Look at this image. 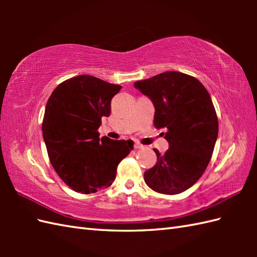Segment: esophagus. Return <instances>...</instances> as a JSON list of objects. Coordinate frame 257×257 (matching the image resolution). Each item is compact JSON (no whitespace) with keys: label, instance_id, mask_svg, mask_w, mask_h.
<instances>
[{"label":"esophagus","instance_id":"1","mask_svg":"<svg viewBox=\"0 0 257 257\" xmlns=\"http://www.w3.org/2000/svg\"><path fill=\"white\" fill-rule=\"evenodd\" d=\"M144 147H145V146L141 145L140 143H136V144H135V148H136V149H143Z\"/></svg>","mask_w":257,"mask_h":257}]
</instances>
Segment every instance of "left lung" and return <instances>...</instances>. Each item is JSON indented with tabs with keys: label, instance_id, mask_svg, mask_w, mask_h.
<instances>
[{
	"label": "left lung",
	"instance_id": "left-lung-1",
	"mask_svg": "<svg viewBox=\"0 0 257 257\" xmlns=\"http://www.w3.org/2000/svg\"><path fill=\"white\" fill-rule=\"evenodd\" d=\"M135 87L148 96L156 109L154 124L166 128L169 149H154L157 163L144 174L150 189L178 194L198 181L214 150L219 120L210 94L193 76L165 72L138 80Z\"/></svg>",
	"mask_w": 257,
	"mask_h": 257
}]
</instances>
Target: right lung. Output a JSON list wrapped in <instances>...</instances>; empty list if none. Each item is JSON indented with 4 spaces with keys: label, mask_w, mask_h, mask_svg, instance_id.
<instances>
[{
    "label": "right lung",
    "mask_w": 257,
    "mask_h": 257,
    "mask_svg": "<svg viewBox=\"0 0 257 257\" xmlns=\"http://www.w3.org/2000/svg\"><path fill=\"white\" fill-rule=\"evenodd\" d=\"M121 86L90 75L59 84L46 103L42 130L54 170L69 188L85 194L110 187L133 140L99 139L101 118L110 114Z\"/></svg>",
    "instance_id": "add662e5"
}]
</instances>
